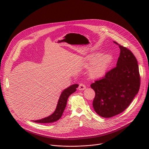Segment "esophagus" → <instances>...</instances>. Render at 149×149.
Returning a JSON list of instances; mask_svg holds the SVG:
<instances>
[{
	"mask_svg": "<svg viewBox=\"0 0 149 149\" xmlns=\"http://www.w3.org/2000/svg\"><path fill=\"white\" fill-rule=\"evenodd\" d=\"M86 85L83 83H80L79 84V87H78V90H84L86 89Z\"/></svg>",
	"mask_w": 149,
	"mask_h": 149,
	"instance_id": "34e87169",
	"label": "esophagus"
}]
</instances>
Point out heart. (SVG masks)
I'll list each match as a JSON object with an SVG mask.
<instances>
[{"mask_svg": "<svg viewBox=\"0 0 149 149\" xmlns=\"http://www.w3.org/2000/svg\"><path fill=\"white\" fill-rule=\"evenodd\" d=\"M111 61V56L109 55L94 54L88 56L85 61V66L90 68L89 74L93 78H98L106 72Z\"/></svg>", "mask_w": 149, "mask_h": 149, "instance_id": "b5f03b06", "label": "heart"}]
</instances>
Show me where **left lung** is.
<instances>
[{
    "label": "left lung",
    "instance_id": "left-lung-1",
    "mask_svg": "<svg viewBox=\"0 0 149 149\" xmlns=\"http://www.w3.org/2000/svg\"><path fill=\"white\" fill-rule=\"evenodd\" d=\"M120 49L117 66L91 84L95 95L93 105L101 117L109 118L124 111L130 105L140 86L137 61L134 54L117 42Z\"/></svg>",
    "mask_w": 149,
    "mask_h": 149
}]
</instances>
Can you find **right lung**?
<instances>
[{
    "instance_id": "1",
    "label": "right lung",
    "mask_w": 149,
    "mask_h": 149,
    "mask_svg": "<svg viewBox=\"0 0 149 149\" xmlns=\"http://www.w3.org/2000/svg\"><path fill=\"white\" fill-rule=\"evenodd\" d=\"M78 87V84H73L62 91L58 100L56 110L52 114L48 117L33 121L38 123H51L58 120L61 117L63 112L65 109L67 100L69 96L76 91Z\"/></svg>"
}]
</instances>
